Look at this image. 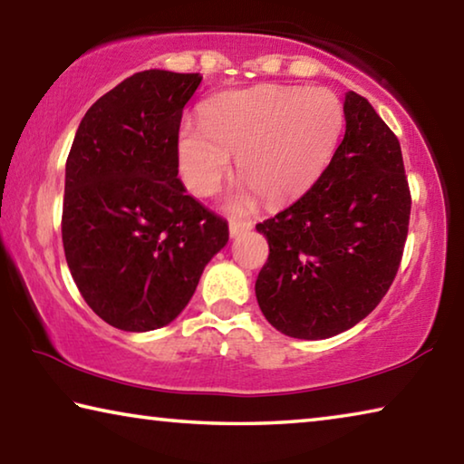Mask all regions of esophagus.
<instances>
[{
    "instance_id": "esophagus-1",
    "label": "esophagus",
    "mask_w": 464,
    "mask_h": 464,
    "mask_svg": "<svg viewBox=\"0 0 464 464\" xmlns=\"http://www.w3.org/2000/svg\"><path fill=\"white\" fill-rule=\"evenodd\" d=\"M251 229V221H229V233L231 237H237L239 233L249 231Z\"/></svg>"
}]
</instances>
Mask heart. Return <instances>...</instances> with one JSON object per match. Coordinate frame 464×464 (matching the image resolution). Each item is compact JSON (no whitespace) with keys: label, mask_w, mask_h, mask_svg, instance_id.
Returning <instances> with one entry per match:
<instances>
[{"label":"heart","mask_w":464,"mask_h":464,"mask_svg":"<svg viewBox=\"0 0 464 464\" xmlns=\"http://www.w3.org/2000/svg\"><path fill=\"white\" fill-rule=\"evenodd\" d=\"M200 116L202 124L186 121L178 130V166L188 190L217 192L237 153L247 190L268 204L295 200L317 182L343 127L335 93L272 83L217 93ZM246 200L239 196V207Z\"/></svg>","instance_id":"heart-1"}]
</instances>
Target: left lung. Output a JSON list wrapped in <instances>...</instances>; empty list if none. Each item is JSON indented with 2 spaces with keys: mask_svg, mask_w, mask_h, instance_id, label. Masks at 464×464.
<instances>
[{
  "mask_svg": "<svg viewBox=\"0 0 464 464\" xmlns=\"http://www.w3.org/2000/svg\"><path fill=\"white\" fill-rule=\"evenodd\" d=\"M345 135L301 198L257 223L268 262L257 274L264 317L290 337L325 340L372 313L395 280L411 192L399 139L356 92L345 93Z\"/></svg>",
  "mask_w": 464,
  "mask_h": 464,
  "instance_id": "left-lung-1",
  "label": "left lung"
}]
</instances>
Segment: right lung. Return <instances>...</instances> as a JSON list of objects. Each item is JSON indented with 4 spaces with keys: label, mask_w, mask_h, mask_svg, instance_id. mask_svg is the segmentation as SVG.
<instances>
[{
    "label": "right lung",
    "mask_w": 464,
    "mask_h": 464,
    "mask_svg": "<svg viewBox=\"0 0 464 464\" xmlns=\"http://www.w3.org/2000/svg\"><path fill=\"white\" fill-rule=\"evenodd\" d=\"M202 77L149 69L104 93L65 166L61 233L90 309L124 332L168 325L229 241L225 218L186 194L178 130Z\"/></svg>",
    "instance_id": "1"
}]
</instances>
